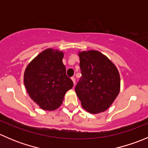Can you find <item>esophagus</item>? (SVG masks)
I'll return each instance as SVG.
<instances>
[{"instance_id": "34e87169", "label": "esophagus", "mask_w": 148, "mask_h": 148, "mask_svg": "<svg viewBox=\"0 0 148 148\" xmlns=\"http://www.w3.org/2000/svg\"><path fill=\"white\" fill-rule=\"evenodd\" d=\"M71 80H72L73 83H74V85H75V83H76V79L74 77H71Z\"/></svg>"}]
</instances>
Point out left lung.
<instances>
[{
    "label": "left lung",
    "mask_w": 148,
    "mask_h": 148,
    "mask_svg": "<svg viewBox=\"0 0 148 148\" xmlns=\"http://www.w3.org/2000/svg\"><path fill=\"white\" fill-rule=\"evenodd\" d=\"M82 77L75 92L84 109L92 114L110 107L120 92V78L114 64L98 51L79 53Z\"/></svg>",
    "instance_id": "8db88e82"
}]
</instances>
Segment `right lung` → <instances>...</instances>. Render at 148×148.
<instances>
[{
	"label": "right lung",
	"instance_id": "add662e5",
	"mask_svg": "<svg viewBox=\"0 0 148 148\" xmlns=\"http://www.w3.org/2000/svg\"><path fill=\"white\" fill-rule=\"evenodd\" d=\"M63 52L48 49L40 53L26 67L24 84L30 97L41 109L53 110L74 85L63 64Z\"/></svg>",
	"mask_w": 148,
	"mask_h": 148
}]
</instances>
